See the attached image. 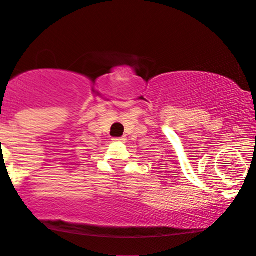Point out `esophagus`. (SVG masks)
I'll list each match as a JSON object with an SVG mask.
<instances>
[{"label":"esophagus","mask_w":256,"mask_h":256,"mask_svg":"<svg viewBox=\"0 0 256 256\" xmlns=\"http://www.w3.org/2000/svg\"><path fill=\"white\" fill-rule=\"evenodd\" d=\"M113 141H115V142H124L126 138H113Z\"/></svg>","instance_id":"obj_1"}]
</instances>
